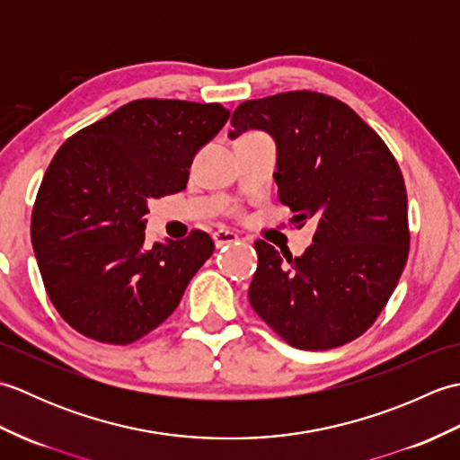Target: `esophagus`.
<instances>
[{
    "mask_svg": "<svg viewBox=\"0 0 460 460\" xmlns=\"http://www.w3.org/2000/svg\"><path fill=\"white\" fill-rule=\"evenodd\" d=\"M235 241H239V237L233 231L219 229V231L213 233V243H215V247H217V249H221L225 245H231V243H235Z\"/></svg>",
    "mask_w": 460,
    "mask_h": 460,
    "instance_id": "obj_1",
    "label": "esophagus"
}]
</instances>
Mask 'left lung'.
<instances>
[{"label":"left lung","mask_w":460,"mask_h":460,"mask_svg":"<svg viewBox=\"0 0 460 460\" xmlns=\"http://www.w3.org/2000/svg\"><path fill=\"white\" fill-rule=\"evenodd\" d=\"M229 136L265 130L277 142L279 199L305 225L302 257L257 241L252 310L300 349L344 346L374 324L409 255L403 173L385 142L334 96L290 91L239 104Z\"/></svg>","instance_id":"8db88e82"}]
</instances>
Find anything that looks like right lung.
<instances>
[{"instance_id":"add662e5","label":"right lung","mask_w":460,"mask_h":460,"mask_svg":"<svg viewBox=\"0 0 460 460\" xmlns=\"http://www.w3.org/2000/svg\"><path fill=\"white\" fill-rule=\"evenodd\" d=\"M229 116L219 102L140 99L57 150L37 191L31 243L49 298L79 334L126 346L178 308L215 245L191 231L144 247L148 201L185 190L193 155Z\"/></svg>"}]
</instances>
